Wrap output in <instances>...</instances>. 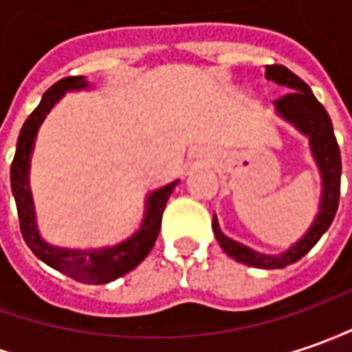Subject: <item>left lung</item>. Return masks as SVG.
Instances as JSON below:
<instances>
[{
  "label": "left lung",
  "mask_w": 352,
  "mask_h": 352,
  "mask_svg": "<svg viewBox=\"0 0 352 352\" xmlns=\"http://www.w3.org/2000/svg\"><path fill=\"white\" fill-rule=\"evenodd\" d=\"M266 78L274 80L277 85L287 86L291 90L289 94L281 96L279 100L274 102L277 113L287 119L289 123H293L300 133H305L310 138V148H312V154H314V160H316L320 173H322V181H324L320 214H318L312 227L308 229L307 235L279 256L260 254V252H254V250L227 239L226 235H221L216 217H214L212 227H214L219 246L229 256L235 258L236 262L252 267H262V270H276V267H285L296 260H300L320 241V236L326 233L327 227L331 226L337 206H339L341 154H339V144H337L336 135H333L331 119L327 116L324 106L316 100V96L312 94L310 86L300 76H296L293 71H289L283 65H267Z\"/></svg>",
  "instance_id": "8db88e82"
}]
</instances>
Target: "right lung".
I'll list each match as a JSON object with an SVG mask.
<instances>
[{
  "mask_svg": "<svg viewBox=\"0 0 352 352\" xmlns=\"http://www.w3.org/2000/svg\"><path fill=\"white\" fill-rule=\"evenodd\" d=\"M86 86L88 82L85 80V76H67L45 90L42 102L28 116L25 125L21 129V135L16 138V152L13 164H11V190L15 196L21 233H23L26 246L34 252L36 256L44 264L65 274L67 277H71L75 281H80L86 285H104L117 277L129 274L148 256V252L152 250V246L160 235L162 216L166 210L167 198L171 195L173 186L177 185V181L171 185L157 188L150 195L148 202H146L144 223L135 235L126 239L121 245L102 248V250H67V248L45 245L36 231L34 208H32V198H30V190H28L30 152L34 146L38 126L42 125L50 109L63 98L67 90H80Z\"/></svg>",
  "mask_w": 352,
  "mask_h": 352,
  "instance_id": "right-lung-1",
  "label": "right lung"
}]
</instances>
